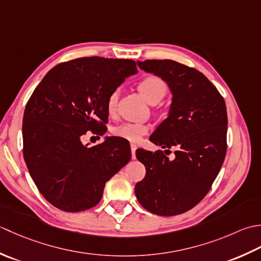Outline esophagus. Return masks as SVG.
<instances>
[{
    "label": "esophagus",
    "mask_w": 261,
    "mask_h": 261,
    "mask_svg": "<svg viewBox=\"0 0 261 261\" xmlns=\"http://www.w3.org/2000/svg\"><path fill=\"white\" fill-rule=\"evenodd\" d=\"M137 148V145L136 144H130V150H132V159H136V155H135V151Z\"/></svg>",
    "instance_id": "obj_1"
}]
</instances>
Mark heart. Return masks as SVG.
<instances>
[{
  "label": "heart",
  "mask_w": 261,
  "mask_h": 261,
  "mask_svg": "<svg viewBox=\"0 0 261 261\" xmlns=\"http://www.w3.org/2000/svg\"><path fill=\"white\" fill-rule=\"evenodd\" d=\"M137 88L138 91L143 95V98L150 103L159 102L168 91L167 83L161 77L155 75H148L142 79ZM118 98V90H115L108 95L106 107H107L109 115H114L116 113ZM148 130H150V126L144 123H123L115 127L113 129V134L117 137H121L124 140L136 143L141 141V138L146 135Z\"/></svg>",
  "instance_id": "b5f03b06"
}]
</instances>
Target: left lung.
Listing matches in <instances>:
<instances>
[{
  "mask_svg": "<svg viewBox=\"0 0 261 261\" xmlns=\"http://www.w3.org/2000/svg\"><path fill=\"white\" fill-rule=\"evenodd\" d=\"M160 76L172 93L169 116L150 137L154 144L175 148V159L163 151L138 148L136 158L146 174L135 186L137 200L148 212L173 216L197 205L208 193L226 154L227 115L224 99L194 67L171 60L137 62Z\"/></svg>",
  "mask_w": 261,
  "mask_h": 261,
  "instance_id": "8db88e82",
  "label": "left lung"
}]
</instances>
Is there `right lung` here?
<instances>
[{"label":"right lung","instance_id":"add662e5","mask_svg":"<svg viewBox=\"0 0 261 261\" xmlns=\"http://www.w3.org/2000/svg\"><path fill=\"white\" fill-rule=\"evenodd\" d=\"M137 73L132 60L81 57L53 67L27 102L23 158L46 200L64 212L97 205L105 185L132 153L121 140L107 137L97 145L82 143L88 132L103 135L108 95Z\"/></svg>","mask_w":261,"mask_h":261}]
</instances>
